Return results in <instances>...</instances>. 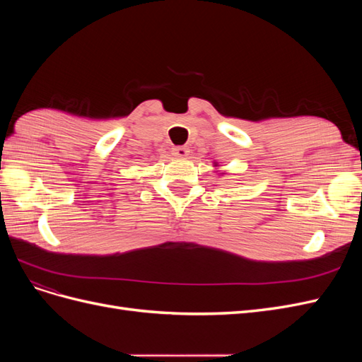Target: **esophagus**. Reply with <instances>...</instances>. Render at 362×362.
I'll list each match as a JSON object with an SVG mask.
<instances>
[{"label":"esophagus","mask_w":362,"mask_h":362,"mask_svg":"<svg viewBox=\"0 0 362 362\" xmlns=\"http://www.w3.org/2000/svg\"><path fill=\"white\" fill-rule=\"evenodd\" d=\"M189 148H185V146H175V148H172V154L175 156V157H181V158H184V157H187L189 156Z\"/></svg>","instance_id":"1"}]
</instances>
